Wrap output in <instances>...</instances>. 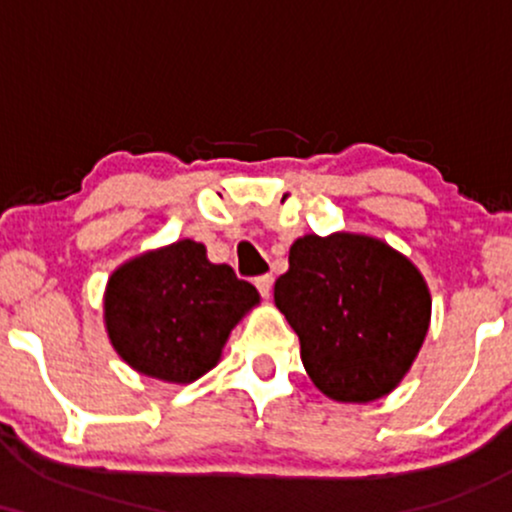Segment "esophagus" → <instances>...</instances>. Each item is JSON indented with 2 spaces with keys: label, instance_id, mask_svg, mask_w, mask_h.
I'll return each mask as SVG.
<instances>
[{
  "label": "esophagus",
  "instance_id": "1",
  "mask_svg": "<svg viewBox=\"0 0 512 512\" xmlns=\"http://www.w3.org/2000/svg\"><path fill=\"white\" fill-rule=\"evenodd\" d=\"M272 284H274V276L272 274H262V276H257V279H255L257 291H260L264 298H269V293H272Z\"/></svg>",
  "mask_w": 512,
  "mask_h": 512
}]
</instances>
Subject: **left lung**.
Wrapping results in <instances>:
<instances>
[{"label":"left lung","mask_w":512,"mask_h":512,"mask_svg":"<svg viewBox=\"0 0 512 512\" xmlns=\"http://www.w3.org/2000/svg\"><path fill=\"white\" fill-rule=\"evenodd\" d=\"M274 303L298 334L305 373L334 402L390 395L431 325L424 274L385 240L363 233L293 240Z\"/></svg>","instance_id":"obj_1"}]
</instances>
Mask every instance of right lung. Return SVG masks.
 <instances>
[{"instance_id": "1", "label": "right lung", "mask_w": 512, "mask_h": 512, "mask_svg": "<svg viewBox=\"0 0 512 512\" xmlns=\"http://www.w3.org/2000/svg\"><path fill=\"white\" fill-rule=\"evenodd\" d=\"M260 293L207 248L182 238L146 250L110 274L103 322L117 356L146 378L195 383L221 361L231 330Z\"/></svg>"}]
</instances>
